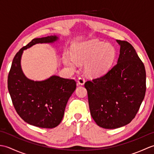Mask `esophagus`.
<instances>
[{"mask_svg":"<svg viewBox=\"0 0 154 154\" xmlns=\"http://www.w3.org/2000/svg\"><path fill=\"white\" fill-rule=\"evenodd\" d=\"M85 81L84 78L79 77V79H78L77 83H78V84H79V85H83L85 84Z\"/></svg>","mask_w":154,"mask_h":154,"instance_id":"esophagus-1","label":"esophagus"}]
</instances>
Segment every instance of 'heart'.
<instances>
[{"label":"heart","instance_id":"1","mask_svg":"<svg viewBox=\"0 0 154 154\" xmlns=\"http://www.w3.org/2000/svg\"><path fill=\"white\" fill-rule=\"evenodd\" d=\"M116 55V50L112 45L96 40L80 44L72 51V57L75 62L79 64L88 62L86 71L93 77L106 73L112 67ZM63 62L67 66L75 68V63L71 58L66 57Z\"/></svg>","mask_w":154,"mask_h":154}]
</instances>
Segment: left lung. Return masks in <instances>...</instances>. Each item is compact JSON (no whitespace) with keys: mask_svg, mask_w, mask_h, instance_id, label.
Instances as JSON below:
<instances>
[{"mask_svg":"<svg viewBox=\"0 0 154 154\" xmlns=\"http://www.w3.org/2000/svg\"><path fill=\"white\" fill-rule=\"evenodd\" d=\"M120 46L117 63L103 76L85 83L92 116L98 126L115 129L134 119L144 99V65L132 45L116 40Z\"/></svg>","mask_w":154,"mask_h":154,"instance_id":"1","label":"left lung"}]
</instances>
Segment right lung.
<instances>
[{"label":"right lung","mask_w":154,"mask_h":154,"mask_svg":"<svg viewBox=\"0 0 154 154\" xmlns=\"http://www.w3.org/2000/svg\"><path fill=\"white\" fill-rule=\"evenodd\" d=\"M58 40L55 35L32 40L16 54L8 77V91L18 115L26 122L43 128H53L60 124L76 82L55 75L43 81L28 79L22 71L21 58L24 50L34 45Z\"/></svg>","instance_id":"add662e5"}]
</instances>
